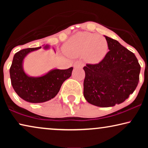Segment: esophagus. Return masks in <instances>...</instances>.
<instances>
[{
    "label": "esophagus",
    "instance_id": "obj_1",
    "mask_svg": "<svg viewBox=\"0 0 148 148\" xmlns=\"http://www.w3.org/2000/svg\"><path fill=\"white\" fill-rule=\"evenodd\" d=\"M83 65H84V64H83L82 62H75V64H74V67L75 68H77V67H79V66H82Z\"/></svg>",
    "mask_w": 148,
    "mask_h": 148
}]
</instances>
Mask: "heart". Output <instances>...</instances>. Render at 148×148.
<instances>
[{
	"label": "heart",
	"mask_w": 148,
	"mask_h": 148,
	"mask_svg": "<svg viewBox=\"0 0 148 148\" xmlns=\"http://www.w3.org/2000/svg\"><path fill=\"white\" fill-rule=\"evenodd\" d=\"M108 50V42L104 37L88 32L77 34L63 46L66 56L71 58L86 56L90 61L94 62L102 60Z\"/></svg>",
	"instance_id": "heart-1"
}]
</instances>
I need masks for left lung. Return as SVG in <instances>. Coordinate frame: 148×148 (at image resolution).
<instances>
[{
    "instance_id": "left-lung-1",
    "label": "left lung",
    "mask_w": 148,
    "mask_h": 148,
    "mask_svg": "<svg viewBox=\"0 0 148 148\" xmlns=\"http://www.w3.org/2000/svg\"><path fill=\"white\" fill-rule=\"evenodd\" d=\"M109 51L97 64H87L84 95L91 104L110 107L133 94L139 81L141 66L132 52L105 36Z\"/></svg>"
}]
</instances>
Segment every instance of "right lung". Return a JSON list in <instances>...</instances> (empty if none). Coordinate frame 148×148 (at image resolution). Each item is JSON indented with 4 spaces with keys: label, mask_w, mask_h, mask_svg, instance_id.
Instances as JSON below:
<instances>
[{
    "label": "right lung",
    "mask_w": 148,
    "mask_h": 148,
    "mask_svg": "<svg viewBox=\"0 0 148 148\" xmlns=\"http://www.w3.org/2000/svg\"><path fill=\"white\" fill-rule=\"evenodd\" d=\"M42 47L29 48L19 50L14 55L10 67L11 85L20 98L32 103H42L51 100L59 92L60 87L72 74L73 67L68 69H53L43 76H28L23 69V61L28 53ZM48 46L44 48L47 49Z\"/></svg>",
    "instance_id": "add662e5"
}]
</instances>
